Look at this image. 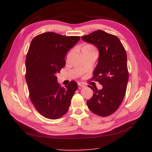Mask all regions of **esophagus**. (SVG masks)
<instances>
[{"instance_id":"34e87169","label":"esophagus","mask_w":152,"mask_h":152,"mask_svg":"<svg viewBox=\"0 0 152 152\" xmlns=\"http://www.w3.org/2000/svg\"><path fill=\"white\" fill-rule=\"evenodd\" d=\"M78 85L80 87H82V88H83V87H85L84 83H83V82H78Z\"/></svg>"}]
</instances>
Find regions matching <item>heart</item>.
<instances>
[{
    "instance_id": "1",
    "label": "heart",
    "mask_w": 152,
    "mask_h": 152,
    "mask_svg": "<svg viewBox=\"0 0 152 152\" xmlns=\"http://www.w3.org/2000/svg\"><path fill=\"white\" fill-rule=\"evenodd\" d=\"M84 49H87V50H93V48L91 46H89V45H86V46H83L82 50H84Z\"/></svg>"
}]
</instances>
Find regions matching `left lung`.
<instances>
[{
  "instance_id": "left-lung-1",
  "label": "left lung",
  "mask_w": 152,
  "mask_h": 152,
  "mask_svg": "<svg viewBox=\"0 0 152 152\" xmlns=\"http://www.w3.org/2000/svg\"><path fill=\"white\" fill-rule=\"evenodd\" d=\"M82 39L99 50L98 63L92 79L102 86L99 90L89 86L93 95L87 104L94 114L105 117L118 108L125 96L129 79L127 54L117 37L101 30L83 36Z\"/></svg>"
}]
</instances>
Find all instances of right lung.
<instances>
[{
  "mask_svg": "<svg viewBox=\"0 0 152 152\" xmlns=\"http://www.w3.org/2000/svg\"><path fill=\"white\" fill-rule=\"evenodd\" d=\"M80 39L79 37L48 32L38 35L31 42L25 61V78L31 102L45 118L58 119L69 108L78 84L71 81L62 88L56 74L65 66L68 51Z\"/></svg>",
  "mask_w": 152,
  "mask_h": 152,
  "instance_id": "obj_1",
  "label": "right lung"
}]
</instances>
